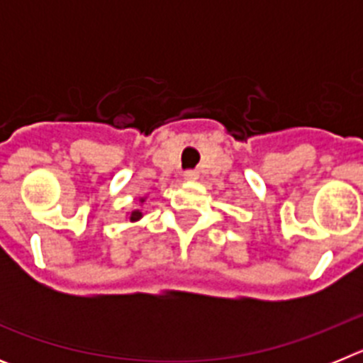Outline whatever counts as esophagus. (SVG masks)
<instances>
[{"instance_id": "obj_1", "label": "esophagus", "mask_w": 363, "mask_h": 363, "mask_svg": "<svg viewBox=\"0 0 363 363\" xmlns=\"http://www.w3.org/2000/svg\"><path fill=\"white\" fill-rule=\"evenodd\" d=\"M184 176H185V179H191V182H192V179H198V172L196 171H187Z\"/></svg>"}]
</instances>
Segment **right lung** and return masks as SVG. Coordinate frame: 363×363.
<instances>
[{
  "instance_id": "1",
  "label": "right lung",
  "mask_w": 363,
  "mask_h": 363,
  "mask_svg": "<svg viewBox=\"0 0 363 363\" xmlns=\"http://www.w3.org/2000/svg\"><path fill=\"white\" fill-rule=\"evenodd\" d=\"M140 201H142V203H143V201H145V198H142V200H140ZM142 216H143L142 211H140V209H134L133 213L129 214V220H130V221H138Z\"/></svg>"
}]
</instances>
